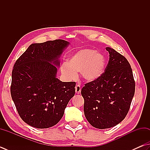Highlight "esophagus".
<instances>
[{"label": "esophagus", "instance_id": "34e87169", "mask_svg": "<svg viewBox=\"0 0 150 150\" xmlns=\"http://www.w3.org/2000/svg\"><path fill=\"white\" fill-rule=\"evenodd\" d=\"M75 91L76 93H77V94H80V92H81V87L80 86H79V85H77V86H76L75 87Z\"/></svg>", "mask_w": 150, "mask_h": 150}]
</instances>
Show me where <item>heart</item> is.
Segmentation results:
<instances>
[{
    "mask_svg": "<svg viewBox=\"0 0 150 150\" xmlns=\"http://www.w3.org/2000/svg\"><path fill=\"white\" fill-rule=\"evenodd\" d=\"M105 59L100 53L95 50L86 49L75 53L68 64L63 63L61 68L62 74L69 80H76L77 73L85 81H93L99 78L105 70Z\"/></svg>",
    "mask_w": 150,
    "mask_h": 150,
    "instance_id": "1",
    "label": "heart"
}]
</instances>
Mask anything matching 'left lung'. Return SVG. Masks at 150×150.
Here are the masks:
<instances>
[{
    "label": "left lung",
    "mask_w": 150,
    "mask_h": 150,
    "mask_svg": "<svg viewBox=\"0 0 150 150\" xmlns=\"http://www.w3.org/2000/svg\"><path fill=\"white\" fill-rule=\"evenodd\" d=\"M104 72L97 80L85 84L81 94L84 99V114L95 128L114 127L124 120L135 91V81L129 61L110 47Z\"/></svg>",
    "instance_id": "obj_1"
}]
</instances>
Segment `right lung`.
Returning <instances> with one entry per match:
<instances>
[{
  "label": "right lung",
  "instance_id": "add662e5",
  "mask_svg": "<svg viewBox=\"0 0 150 150\" xmlns=\"http://www.w3.org/2000/svg\"><path fill=\"white\" fill-rule=\"evenodd\" d=\"M69 44L61 39L33 44L14 64L11 96L19 116L33 127L56 125L75 94L74 81L56 78L58 58Z\"/></svg>",
  "mask_w": 150,
  "mask_h": 150
}]
</instances>
